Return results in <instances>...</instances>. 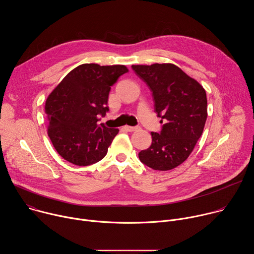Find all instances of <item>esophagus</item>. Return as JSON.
<instances>
[{
  "instance_id": "obj_1",
  "label": "esophagus",
  "mask_w": 254,
  "mask_h": 254,
  "mask_svg": "<svg viewBox=\"0 0 254 254\" xmlns=\"http://www.w3.org/2000/svg\"><path fill=\"white\" fill-rule=\"evenodd\" d=\"M138 128V127H129V126H126L125 127V129L127 130V131H134V130H136Z\"/></svg>"
}]
</instances>
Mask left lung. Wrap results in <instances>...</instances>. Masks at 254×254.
<instances>
[{
    "mask_svg": "<svg viewBox=\"0 0 254 254\" xmlns=\"http://www.w3.org/2000/svg\"><path fill=\"white\" fill-rule=\"evenodd\" d=\"M134 73L152 91L155 112L164 122L161 131L151 132L152 144L138 153L140 162L154 170H172L187 160L207 120L203 86L171 63L132 65Z\"/></svg>",
    "mask_w": 254,
    "mask_h": 254,
    "instance_id": "8db88e82",
    "label": "left lung"
}]
</instances>
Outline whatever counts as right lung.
I'll use <instances>...</instances> for the list:
<instances>
[{"instance_id": "right-lung-1", "label": "right lung", "mask_w": 254, "mask_h": 254, "mask_svg": "<svg viewBox=\"0 0 254 254\" xmlns=\"http://www.w3.org/2000/svg\"><path fill=\"white\" fill-rule=\"evenodd\" d=\"M125 65L82 64L71 70L46 100L48 135L57 153L69 163L89 166L102 160L118 128L97 125L110 111L108 94Z\"/></svg>"}]
</instances>
